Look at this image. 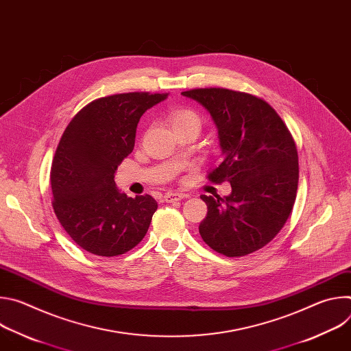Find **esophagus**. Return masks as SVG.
I'll use <instances>...</instances> for the list:
<instances>
[{
  "label": "esophagus",
  "instance_id": "34e87169",
  "mask_svg": "<svg viewBox=\"0 0 351 351\" xmlns=\"http://www.w3.org/2000/svg\"><path fill=\"white\" fill-rule=\"evenodd\" d=\"M184 198V194L182 193H175V191H169L164 195V199L167 203H175V202H179V199Z\"/></svg>",
  "mask_w": 351,
  "mask_h": 351
}]
</instances>
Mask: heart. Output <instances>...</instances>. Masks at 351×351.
Segmentation results:
<instances>
[{"mask_svg":"<svg viewBox=\"0 0 351 351\" xmlns=\"http://www.w3.org/2000/svg\"><path fill=\"white\" fill-rule=\"evenodd\" d=\"M169 122L173 128V130L178 129H184V128H191L199 132L203 126V119L195 111L190 108H182L176 110L169 115Z\"/></svg>","mask_w":351,"mask_h":351,"instance_id":"heart-1","label":"heart"}]
</instances>
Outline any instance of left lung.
<instances>
[{"label": "left lung", "instance_id": "obj_1", "mask_svg": "<svg viewBox=\"0 0 351 351\" xmlns=\"http://www.w3.org/2000/svg\"><path fill=\"white\" fill-rule=\"evenodd\" d=\"M211 114L223 160L207 175L229 182L232 193L202 195L207 217L198 226L203 240L226 257H243L267 245L289 219L297 194L295 143L276 111L263 98L222 87L182 93Z\"/></svg>", "mask_w": 351, "mask_h": 351}]
</instances>
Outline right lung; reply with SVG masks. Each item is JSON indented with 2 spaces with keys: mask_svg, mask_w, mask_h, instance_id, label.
Wrapping results in <instances>:
<instances>
[{
  "mask_svg": "<svg viewBox=\"0 0 351 351\" xmlns=\"http://www.w3.org/2000/svg\"><path fill=\"white\" fill-rule=\"evenodd\" d=\"M168 93L133 91L97 98L66 126L51 164L54 213L69 237L87 253L115 257L145 236L157 202L121 193L118 165L133 152L141 115Z\"/></svg>",
  "mask_w": 351,
  "mask_h": 351,
  "instance_id": "1",
  "label": "right lung"
}]
</instances>
